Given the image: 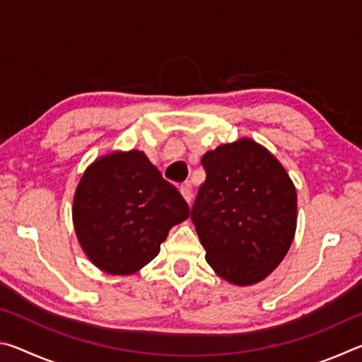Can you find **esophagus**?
I'll list each match as a JSON object with an SVG mask.
<instances>
[{
  "label": "esophagus",
  "instance_id": "1",
  "mask_svg": "<svg viewBox=\"0 0 362 362\" xmlns=\"http://www.w3.org/2000/svg\"><path fill=\"white\" fill-rule=\"evenodd\" d=\"M180 193L183 198H185V201L188 204H192V199H193V193H192V185H188V183H185V185L180 187Z\"/></svg>",
  "mask_w": 362,
  "mask_h": 362
}]
</instances>
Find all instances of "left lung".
Here are the masks:
<instances>
[{
  "mask_svg": "<svg viewBox=\"0 0 362 362\" xmlns=\"http://www.w3.org/2000/svg\"><path fill=\"white\" fill-rule=\"evenodd\" d=\"M206 180L192 222L206 262L231 284L265 279L289 250L297 226L296 187L276 158L241 139L207 151Z\"/></svg>",
  "mask_w": 362,
  "mask_h": 362,
  "instance_id": "obj_1",
  "label": "left lung"
}]
</instances>
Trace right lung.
Masks as SVG:
<instances>
[{
  "mask_svg": "<svg viewBox=\"0 0 362 362\" xmlns=\"http://www.w3.org/2000/svg\"><path fill=\"white\" fill-rule=\"evenodd\" d=\"M189 207L139 150L90 164L73 198V225L86 255L110 274H132L159 254Z\"/></svg>",
  "mask_w": 362,
  "mask_h": 362,
  "instance_id": "right-lung-1",
  "label": "right lung"
}]
</instances>
